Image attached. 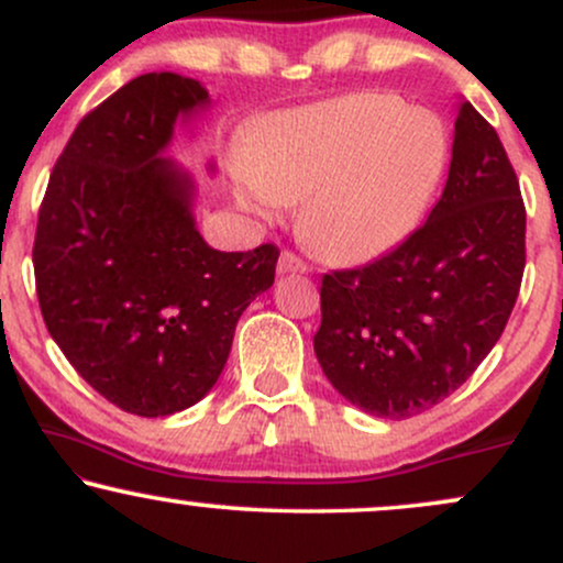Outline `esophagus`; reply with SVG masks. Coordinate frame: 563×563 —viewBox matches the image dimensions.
<instances>
[{
  "instance_id": "1",
  "label": "esophagus",
  "mask_w": 563,
  "mask_h": 563,
  "mask_svg": "<svg viewBox=\"0 0 563 563\" xmlns=\"http://www.w3.org/2000/svg\"><path fill=\"white\" fill-rule=\"evenodd\" d=\"M277 273L280 275H288V273H309V264L301 260V256H296L294 251H283L280 260H277Z\"/></svg>"
}]
</instances>
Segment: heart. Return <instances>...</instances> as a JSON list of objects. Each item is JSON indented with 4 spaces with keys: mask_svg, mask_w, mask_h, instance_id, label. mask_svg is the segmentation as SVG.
Here are the masks:
<instances>
[{
    "mask_svg": "<svg viewBox=\"0 0 563 563\" xmlns=\"http://www.w3.org/2000/svg\"><path fill=\"white\" fill-rule=\"evenodd\" d=\"M448 161L442 121L394 95L354 92L277 115L256 140L241 200L301 203L299 232L331 262L394 249L421 217Z\"/></svg>",
    "mask_w": 563,
    "mask_h": 563,
    "instance_id": "heart-1",
    "label": "heart"
}]
</instances>
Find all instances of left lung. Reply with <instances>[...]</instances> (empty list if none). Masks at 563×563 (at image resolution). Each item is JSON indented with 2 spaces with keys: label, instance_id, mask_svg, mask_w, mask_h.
Masks as SVG:
<instances>
[{
  "label": "left lung",
  "instance_id": "left-lung-1",
  "mask_svg": "<svg viewBox=\"0 0 563 563\" xmlns=\"http://www.w3.org/2000/svg\"><path fill=\"white\" fill-rule=\"evenodd\" d=\"M525 232L506 147L461 102L448 185L429 219L389 254L322 275L314 354L333 389L402 421L466 384L514 312Z\"/></svg>",
  "mask_w": 563,
  "mask_h": 563
}]
</instances>
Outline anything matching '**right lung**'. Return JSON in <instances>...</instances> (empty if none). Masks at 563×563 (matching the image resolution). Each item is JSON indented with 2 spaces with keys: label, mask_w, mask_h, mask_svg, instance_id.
<instances>
[{
  "label": "right lung",
  "mask_w": 563,
  "mask_h": 563,
  "mask_svg": "<svg viewBox=\"0 0 563 563\" xmlns=\"http://www.w3.org/2000/svg\"><path fill=\"white\" fill-rule=\"evenodd\" d=\"M206 102L177 74L124 84L74 129L38 209L44 325L97 394L142 418L209 394L280 256L275 243L214 251L196 230L190 177L161 153Z\"/></svg>",
  "instance_id": "1"
}]
</instances>
